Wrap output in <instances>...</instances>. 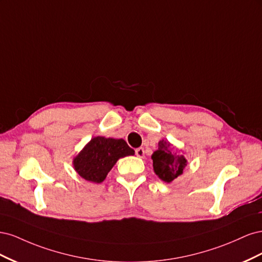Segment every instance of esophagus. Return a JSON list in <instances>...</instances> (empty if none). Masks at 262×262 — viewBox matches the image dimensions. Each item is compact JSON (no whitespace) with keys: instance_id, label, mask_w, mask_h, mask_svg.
<instances>
[{"instance_id":"34e87169","label":"esophagus","mask_w":262,"mask_h":262,"mask_svg":"<svg viewBox=\"0 0 262 262\" xmlns=\"http://www.w3.org/2000/svg\"><path fill=\"white\" fill-rule=\"evenodd\" d=\"M136 154H137V156L138 157H142L143 158L144 157V148L143 147H138L137 149H136Z\"/></svg>"}]
</instances>
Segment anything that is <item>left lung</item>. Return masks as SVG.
I'll list each match as a JSON object with an SVG mask.
<instances>
[{
	"instance_id": "1",
	"label": "left lung",
	"mask_w": 262,
	"mask_h": 262,
	"mask_svg": "<svg viewBox=\"0 0 262 262\" xmlns=\"http://www.w3.org/2000/svg\"><path fill=\"white\" fill-rule=\"evenodd\" d=\"M153 168L156 175L163 181L171 182L180 175L187 166L184 155H179L168 141L158 142V148L152 155Z\"/></svg>"
}]
</instances>
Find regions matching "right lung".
<instances>
[{
    "label": "right lung",
    "mask_w": 262,
    "mask_h": 262,
    "mask_svg": "<svg viewBox=\"0 0 262 262\" xmlns=\"http://www.w3.org/2000/svg\"><path fill=\"white\" fill-rule=\"evenodd\" d=\"M133 154L134 150L122 139L95 137L74 157L73 166L85 180L100 184L119 158Z\"/></svg>",
    "instance_id": "right-lung-1"
}]
</instances>
